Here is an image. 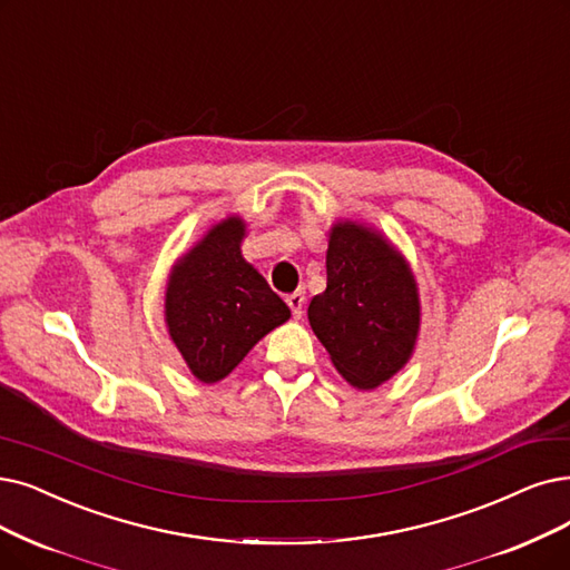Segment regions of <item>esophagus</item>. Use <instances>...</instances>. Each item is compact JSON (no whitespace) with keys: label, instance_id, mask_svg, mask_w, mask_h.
<instances>
[{"label":"esophagus","instance_id":"34e87169","mask_svg":"<svg viewBox=\"0 0 570 570\" xmlns=\"http://www.w3.org/2000/svg\"><path fill=\"white\" fill-rule=\"evenodd\" d=\"M304 304H306V294H304L302 289L292 292L289 297H287V306L292 308L294 321H302V315H304Z\"/></svg>","mask_w":570,"mask_h":570}]
</instances>
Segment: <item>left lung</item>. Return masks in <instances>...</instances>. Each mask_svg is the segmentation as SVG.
Segmentation results:
<instances>
[{
	"instance_id": "obj_1",
	"label": "left lung",
	"mask_w": 570,
	"mask_h": 570,
	"mask_svg": "<svg viewBox=\"0 0 570 570\" xmlns=\"http://www.w3.org/2000/svg\"><path fill=\"white\" fill-rule=\"evenodd\" d=\"M308 323L336 372L374 391L414 355L421 297L397 247L364 222L338 219L327 240V287L308 304Z\"/></svg>"
}]
</instances>
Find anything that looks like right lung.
Wrapping results in <instances>:
<instances>
[{"instance_id":"1","label":"right lung","mask_w":570,"mask_h":570,"mask_svg":"<svg viewBox=\"0 0 570 570\" xmlns=\"http://www.w3.org/2000/svg\"><path fill=\"white\" fill-rule=\"evenodd\" d=\"M247 224L224 217L173 266L166 285V327L200 383L229 376L259 338L289 321V308L262 273L245 262Z\"/></svg>"}]
</instances>
